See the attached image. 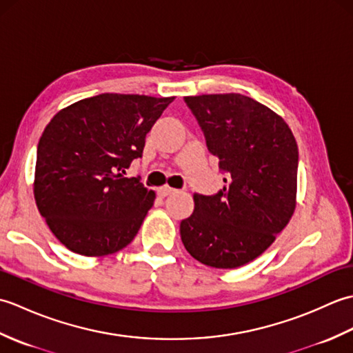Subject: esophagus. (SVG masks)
<instances>
[{
    "label": "esophagus",
    "mask_w": 353,
    "mask_h": 353,
    "mask_svg": "<svg viewBox=\"0 0 353 353\" xmlns=\"http://www.w3.org/2000/svg\"><path fill=\"white\" fill-rule=\"evenodd\" d=\"M174 192H176V190L171 188V186H168V185H165V186H162V188L157 190V194H159L161 197H167V196H170V194H174Z\"/></svg>",
    "instance_id": "esophagus-1"
}]
</instances>
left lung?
<instances>
[{"label":"left lung","mask_w":353,"mask_h":353,"mask_svg":"<svg viewBox=\"0 0 353 353\" xmlns=\"http://www.w3.org/2000/svg\"><path fill=\"white\" fill-rule=\"evenodd\" d=\"M185 103L226 177L214 196L194 194L182 243L201 264L241 267L273 244L294 212V134L272 109L241 94L185 97Z\"/></svg>","instance_id":"left-lung-1"}]
</instances>
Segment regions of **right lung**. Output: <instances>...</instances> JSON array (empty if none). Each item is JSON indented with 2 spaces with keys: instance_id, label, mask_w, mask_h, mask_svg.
<instances>
[{
  "instance_id": "1",
  "label": "right lung",
  "mask_w": 353,
  "mask_h": 353,
  "mask_svg": "<svg viewBox=\"0 0 353 353\" xmlns=\"http://www.w3.org/2000/svg\"><path fill=\"white\" fill-rule=\"evenodd\" d=\"M174 97L100 94L62 109L37 144L34 200L66 249L104 256L137 236L156 199L139 177L147 133Z\"/></svg>"
}]
</instances>
